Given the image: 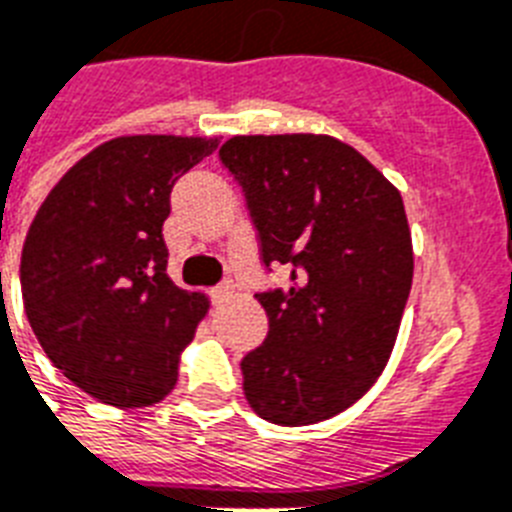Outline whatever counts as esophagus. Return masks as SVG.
<instances>
[{
    "instance_id": "esophagus-1",
    "label": "esophagus",
    "mask_w": 512,
    "mask_h": 512,
    "mask_svg": "<svg viewBox=\"0 0 512 512\" xmlns=\"http://www.w3.org/2000/svg\"><path fill=\"white\" fill-rule=\"evenodd\" d=\"M230 292H233V285H230V282H222V285L212 287V290H209V295H212L214 303H222V300H225Z\"/></svg>"
}]
</instances>
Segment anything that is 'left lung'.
<instances>
[{
  "label": "left lung",
  "instance_id": "1",
  "mask_svg": "<svg viewBox=\"0 0 512 512\" xmlns=\"http://www.w3.org/2000/svg\"><path fill=\"white\" fill-rule=\"evenodd\" d=\"M246 194L261 261L292 264L287 292H259L264 344L240 362L266 422L316 425L370 391L396 344L414 253L399 189L326 134H253L220 147Z\"/></svg>",
  "mask_w": 512,
  "mask_h": 512
}]
</instances>
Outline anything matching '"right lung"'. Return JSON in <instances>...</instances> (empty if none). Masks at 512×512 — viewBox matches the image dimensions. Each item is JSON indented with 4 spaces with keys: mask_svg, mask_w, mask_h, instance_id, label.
<instances>
[{
    "mask_svg": "<svg viewBox=\"0 0 512 512\" xmlns=\"http://www.w3.org/2000/svg\"><path fill=\"white\" fill-rule=\"evenodd\" d=\"M217 139L134 134L61 176L30 222L20 261L25 316L69 381L111 406H152L209 300L168 277L163 222L173 183Z\"/></svg>",
    "mask_w": 512,
    "mask_h": 512,
    "instance_id": "right-lung-1",
    "label": "right lung"
}]
</instances>
